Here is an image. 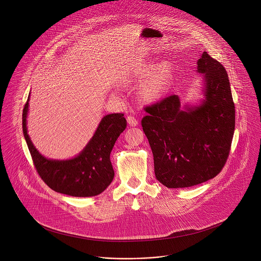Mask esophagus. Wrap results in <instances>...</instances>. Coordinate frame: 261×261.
Masks as SVG:
<instances>
[{
	"label": "esophagus",
	"mask_w": 261,
	"mask_h": 261,
	"mask_svg": "<svg viewBox=\"0 0 261 261\" xmlns=\"http://www.w3.org/2000/svg\"><path fill=\"white\" fill-rule=\"evenodd\" d=\"M126 119H127V122H128V124H129L130 126H137V125L139 124L138 119H137L135 116H133V115H128V116L126 117Z\"/></svg>",
	"instance_id": "34e87169"
}]
</instances>
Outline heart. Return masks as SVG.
Segmentation results:
<instances>
[{"label":"heart","instance_id":"heart-1","mask_svg":"<svg viewBox=\"0 0 261 261\" xmlns=\"http://www.w3.org/2000/svg\"><path fill=\"white\" fill-rule=\"evenodd\" d=\"M150 69L151 66L149 64L141 66L134 76L137 80L147 76L141 83L138 91L139 98L145 103L154 102L165 95L174 73L173 64L170 61H162L149 73ZM126 82H129V79L123 80L124 84Z\"/></svg>","mask_w":261,"mask_h":261}]
</instances>
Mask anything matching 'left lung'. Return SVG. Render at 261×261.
<instances>
[{"label":"left lung","instance_id":"8db88e82","mask_svg":"<svg viewBox=\"0 0 261 261\" xmlns=\"http://www.w3.org/2000/svg\"><path fill=\"white\" fill-rule=\"evenodd\" d=\"M205 99L181 110L178 95L147 107L142 126L153 154L156 180L167 188L196 186L216 177L228 159L235 129V106L223 65L203 52Z\"/></svg>","mask_w":261,"mask_h":261}]
</instances>
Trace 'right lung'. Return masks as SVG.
<instances>
[{"mask_svg": "<svg viewBox=\"0 0 261 261\" xmlns=\"http://www.w3.org/2000/svg\"><path fill=\"white\" fill-rule=\"evenodd\" d=\"M29 97L22 115L23 134L40 178L55 192L73 197H92L102 193L114 177L110 155L117 138L126 127L123 113L106 115L92 139L73 159L49 160L38 151L27 134Z\"/></svg>", "mask_w": 261, "mask_h": 261, "instance_id": "right-lung-1", "label": "right lung"}]
</instances>
